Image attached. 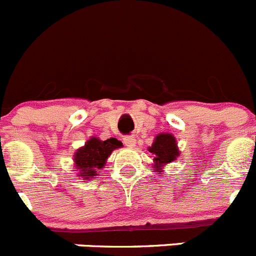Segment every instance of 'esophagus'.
<instances>
[{"mask_svg": "<svg viewBox=\"0 0 256 256\" xmlns=\"http://www.w3.org/2000/svg\"><path fill=\"white\" fill-rule=\"evenodd\" d=\"M123 141H124V144L128 146V148H134L136 138L133 137V136H126V137L123 138Z\"/></svg>", "mask_w": 256, "mask_h": 256, "instance_id": "1", "label": "esophagus"}]
</instances>
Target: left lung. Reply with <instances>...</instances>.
<instances>
[{
	"mask_svg": "<svg viewBox=\"0 0 256 256\" xmlns=\"http://www.w3.org/2000/svg\"><path fill=\"white\" fill-rule=\"evenodd\" d=\"M154 158V168L156 172H162V168L165 164L174 162L180 156L176 137L170 133H160L155 137V141L148 148Z\"/></svg>",
	"mask_w": 256,
	"mask_h": 256,
	"instance_id": "8db88e82",
	"label": "left lung"
}]
</instances>
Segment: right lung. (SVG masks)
<instances>
[{
    "instance_id": "add662e5",
    "label": "right lung",
    "mask_w": 256,
    "mask_h": 256,
    "mask_svg": "<svg viewBox=\"0 0 256 256\" xmlns=\"http://www.w3.org/2000/svg\"><path fill=\"white\" fill-rule=\"evenodd\" d=\"M122 146L123 144L116 138L101 141L97 137H91L83 148H78L74 154V168L78 172V176L86 180L96 178L98 172L105 166L108 156L115 148Z\"/></svg>"
}]
</instances>
